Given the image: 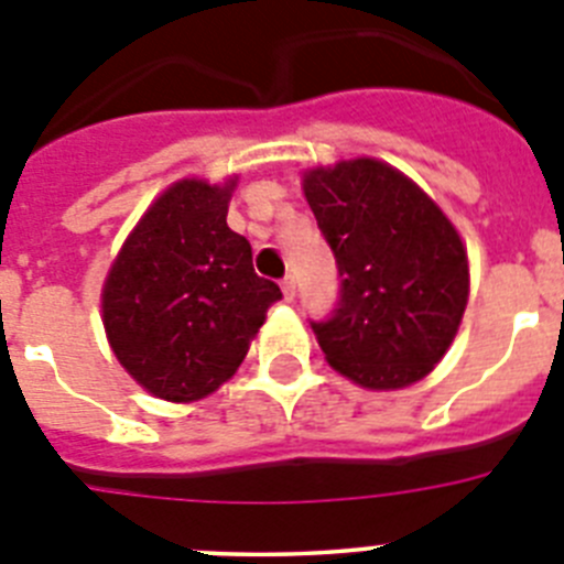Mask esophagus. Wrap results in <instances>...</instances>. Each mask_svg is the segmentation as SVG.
Segmentation results:
<instances>
[{"label":"esophagus","instance_id":"1","mask_svg":"<svg viewBox=\"0 0 564 564\" xmlns=\"http://www.w3.org/2000/svg\"><path fill=\"white\" fill-rule=\"evenodd\" d=\"M282 293H285V302H293V299H296V282H293V276L282 279Z\"/></svg>","mask_w":564,"mask_h":564}]
</instances>
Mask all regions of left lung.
Instances as JSON below:
<instances>
[{"label":"left lung","instance_id":"left-lung-1","mask_svg":"<svg viewBox=\"0 0 564 564\" xmlns=\"http://www.w3.org/2000/svg\"><path fill=\"white\" fill-rule=\"evenodd\" d=\"M302 192L341 276L336 316L313 325L327 364L376 392L430 376L468 302V253L455 223L378 158L305 169Z\"/></svg>","mask_w":564,"mask_h":564}]
</instances>
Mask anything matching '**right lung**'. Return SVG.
I'll return each mask as SVG.
<instances>
[{
  "mask_svg": "<svg viewBox=\"0 0 564 564\" xmlns=\"http://www.w3.org/2000/svg\"><path fill=\"white\" fill-rule=\"evenodd\" d=\"M237 174L183 177L134 223L101 288V322L123 370L154 398L192 403L220 390L251 350L279 285L226 223Z\"/></svg>",
  "mask_w": 564,
  "mask_h": 564,
  "instance_id": "right-lung-1",
  "label": "right lung"
}]
</instances>
